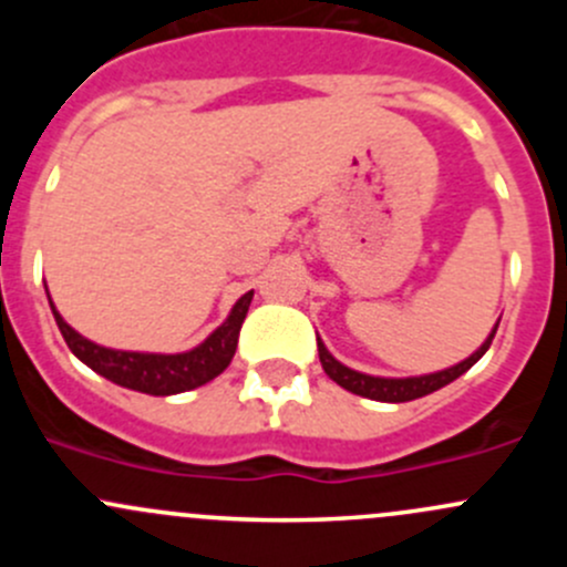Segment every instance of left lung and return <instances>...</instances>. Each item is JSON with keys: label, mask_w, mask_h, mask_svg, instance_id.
<instances>
[{"label": "left lung", "mask_w": 567, "mask_h": 567, "mask_svg": "<svg viewBox=\"0 0 567 567\" xmlns=\"http://www.w3.org/2000/svg\"><path fill=\"white\" fill-rule=\"evenodd\" d=\"M496 329H499V320L494 323L491 334L485 337L483 346L466 357L463 362L453 364V368H444L439 373H425V375H409V379H384V375H368V373H359V370L346 368L342 362H337L334 357L329 353V348L323 346V340H318V357L320 364H323L326 375H329L334 384H340L342 390L353 392V394H362V398L370 400H381V403H405V400H416V398H425V394L442 390L447 386L450 381L461 379L472 364L480 362L485 351L491 348V340H494Z\"/></svg>", "instance_id": "1"}]
</instances>
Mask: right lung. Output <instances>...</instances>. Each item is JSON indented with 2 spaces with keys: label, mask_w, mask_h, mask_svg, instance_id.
Returning <instances> with one entry per match:
<instances>
[{
  "label": "right lung",
  "mask_w": 567,
  "mask_h": 567,
  "mask_svg": "<svg viewBox=\"0 0 567 567\" xmlns=\"http://www.w3.org/2000/svg\"><path fill=\"white\" fill-rule=\"evenodd\" d=\"M49 293V290H45ZM251 296L255 290L244 293L241 299L233 305L230 316L225 318V323L216 326L197 348L183 353H145V351H120V348H106L99 342L87 340V337L79 334L73 326L65 323V318L56 312L54 301L49 296L51 312H54L56 326H60L62 337H65L68 348L73 351V357L82 359L90 370H95L99 375L112 381V384L125 386V390L156 394H177L197 390V386L208 384L216 375L225 373L227 364L236 357L238 346V331H241L244 318H247Z\"/></svg>",
  "instance_id": "1"
}]
</instances>
